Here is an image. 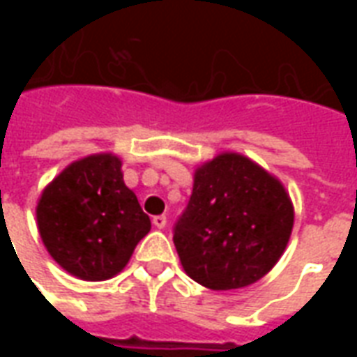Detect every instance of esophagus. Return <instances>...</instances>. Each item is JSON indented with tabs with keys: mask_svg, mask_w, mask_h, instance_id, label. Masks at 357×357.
<instances>
[{
	"mask_svg": "<svg viewBox=\"0 0 357 357\" xmlns=\"http://www.w3.org/2000/svg\"><path fill=\"white\" fill-rule=\"evenodd\" d=\"M153 225H155L156 229H164V227H166V216L153 218Z\"/></svg>",
	"mask_w": 357,
	"mask_h": 357,
	"instance_id": "34e87169",
	"label": "esophagus"
}]
</instances>
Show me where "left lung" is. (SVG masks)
Masks as SVG:
<instances>
[{
  "mask_svg": "<svg viewBox=\"0 0 357 357\" xmlns=\"http://www.w3.org/2000/svg\"><path fill=\"white\" fill-rule=\"evenodd\" d=\"M292 225L294 206L283 183L248 156L227 151L195 170L174 245L193 281L231 291L271 271L289 245Z\"/></svg>",
  "mask_w": 357,
  "mask_h": 357,
  "instance_id": "8db88e82",
  "label": "left lung"
}]
</instances>
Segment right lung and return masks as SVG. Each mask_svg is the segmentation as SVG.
I'll use <instances>...</instances> for the list:
<instances>
[{
  "mask_svg": "<svg viewBox=\"0 0 357 357\" xmlns=\"http://www.w3.org/2000/svg\"><path fill=\"white\" fill-rule=\"evenodd\" d=\"M36 222L51 258L84 281L118 275L151 220L126 187L122 160L97 153L68 164L42 191Z\"/></svg>",
  "mask_w": 357,
  "mask_h": 357,
  "instance_id": "add662e5",
  "label": "right lung"
}]
</instances>
